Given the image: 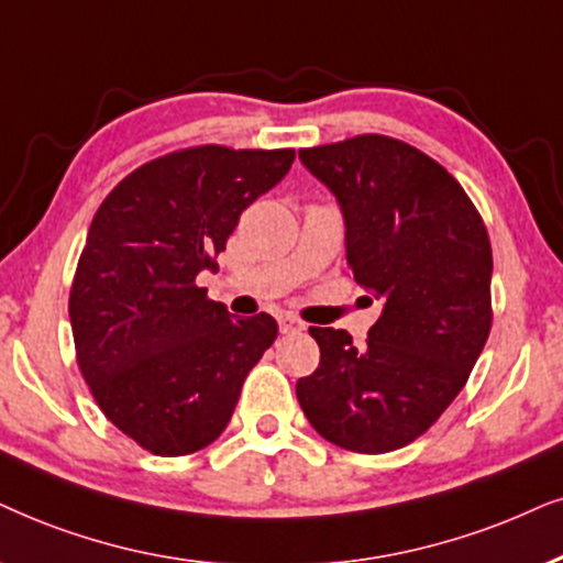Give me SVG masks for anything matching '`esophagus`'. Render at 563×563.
<instances>
[{"mask_svg": "<svg viewBox=\"0 0 563 563\" xmlns=\"http://www.w3.org/2000/svg\"><path fill=\"white\" fill-rule=\"evenodd\" d=\"M277 324H280V332L283 334H294V332H303L306 324L301 322V319L290 317V314H280L277 317Z\"/></svg>", "mask_w": 563, "mask_h": 563, "instance_id": "obj_1", "label": "esophagus"}]
</instances>
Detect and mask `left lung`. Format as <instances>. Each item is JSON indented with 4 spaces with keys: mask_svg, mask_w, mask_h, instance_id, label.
I'll use <instances>...</instances> for the list:
<instances>
[{
    "mask_svg": "<svg viewBox=\"0 0 563 563\" xmlns=\"http://www.w3.org/2000/svg\"><path fill=\"white\" fill-rule=\"evenodd\" d=\"M338 197L347 265L384 303L366 343L309 327L319 366L296 382L319 437L358 454L416 441L439 421L490 332V241L460 181L387 134H355L298 151Z\"/></svg>",
    "mask_w": 563,
    "mask_h": 563,
    "instance_id": "obj_1",
    "label": "left lung"
}]
</instances>
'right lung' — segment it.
Masks as SVG:
<instances>
[{
    "label": "right lung",
    "mask_w": 563,
    "mask_h": 563,
    "mask_svg": "<svg viewBox=\"0 0 563 563\" xmlns=\"http://www.w3.org/2000/svg\"><path fill=\"white\" fill-rule=\"evenodd\" d=\"M296 158L195 145L142 163L92 216L69 290L75 358L92 400L142 450L181 457L212 444L241 384L275 343L265 311L231 317L197 286Z\"/></svg>",
    "instance_id": "obj_1"
}]
</instances>
